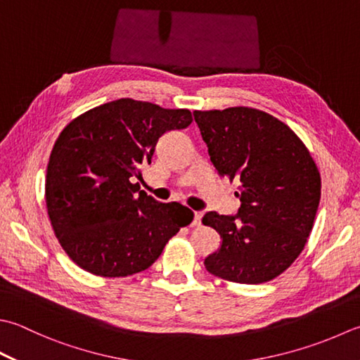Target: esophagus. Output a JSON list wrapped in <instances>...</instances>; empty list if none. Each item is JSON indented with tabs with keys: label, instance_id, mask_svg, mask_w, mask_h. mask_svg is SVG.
Instances as JSON below:
<instances>
[{
	"label": "esophagus",
	"instance_id": "esophagus-1",
	"mask_svg": "<svg viewBox=\"0 0 360 360\" xmlns=\"http://www.w3.org/2000/svg\"><path fill=\"white\" fill-rule=\"evenodd\" d=\"M201 217H202V212H200V210H195V212H193V221H192L193 226H198V224L201 223Z\"/></svg>",
	"mask_w": 360,
	"mask_h": 360
}]
</instances>
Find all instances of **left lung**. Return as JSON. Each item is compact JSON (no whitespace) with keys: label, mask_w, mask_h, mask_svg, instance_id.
<instances>
[{"label":"left lung","mask_w":360,"mask_h":360,"mask_svg":"<svg viewBox=\"0 0 360 360\" xmlns=\"http://www.w3.org/2000/svg\"><path fill=\"white\" fill-rule=\"evenodd\" d=\"M218 174L240 181L236 215L207 212L202 224L221 237L204 259L209 273L238 284H262L304 250L321 195L315 162L285 123L251 108L195 110Z\"/></svg>","instance_id":"8db88e82"}]
</instances>
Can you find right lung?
Wrapping results in <instances>:
<instances>
[{
    "label": "right lung",
    "instance_id": "obj_1",
    "mask_svg": "<svg viewBox=\"0 0 360 360\" xmlns=\"http://www.w3.org/2000/svg\"><path fill=\"white\" fill-rule=\"evenodd\" d=\"M190 123L187 109L122 98L60 132L48 162L46 209L63 251L82 270L123 278L150 269L193 220L188 207L159 202L132 182L151 164L159 139Z\"/></svg>",
    "mask_w": 360,
    "mask_h": 360
}]
</instances>
